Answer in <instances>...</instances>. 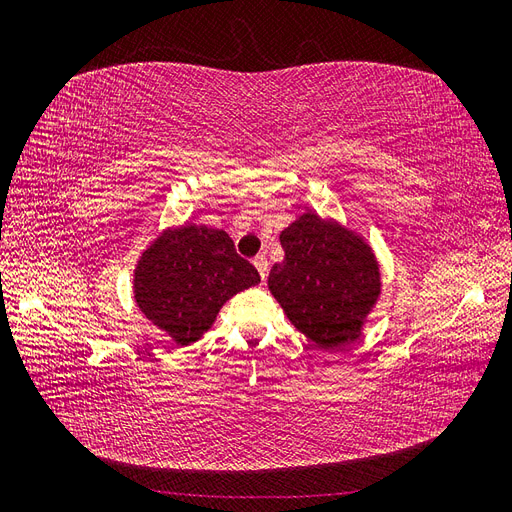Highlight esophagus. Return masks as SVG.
<instances>
[{
	"label": "esophagus",
	"instance_id": "esophagus-1",
	"mask_svg": "<svg viewBox=\"0 0 512 512\" xmlns=\"http://www.w3.org/2000/svg\"><path fill=\"white\" fill-rule=\"evenodd\" d=\"M252 262H254V267L258 269V273H260L262 280H267V273H269V260H267V256L258 254Z\"/></svg>",
	"mask_w": 512,
	"mask_h": 512
}]
</instances>
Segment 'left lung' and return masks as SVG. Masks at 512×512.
<instances>
[{
	"label": "left lung",
	"mask_w": 512,
	"mask_h": 512,
	"mask_svg": "<svg viewBox=\"0 0 512 512\" xmlns=\"http://www.w3.org/2000/svg\"><path fill=\"white\" fill-rule=\"evenodd\" d=\"M284 260L269 290L288 320L320 348L354 342L380 297V267L363 237L307 211L280 235Z\"/></svg>",
	"instance_id": "8db88e82"
}]
</instances>
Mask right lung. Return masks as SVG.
I'll use <instances>...</instances> for the list:
<instances>
[{
	"label": "right lung",
	"instance_id": "1",
	"mask_svg": "<svg viewBox=\"0 0 512 512\" xmlns=\"http://www.w3.org/2000/svg\"><path fill=\"white\" fill-rule=\"evenodd\" d=\"M258 282V271L224 230L183 224L164 230L143 252L134 269V299L177 346H188L211 329L230 297Z\"/></svg>",
	"mask_w": 512,
	"mask_h": 512
}]
</instances>
